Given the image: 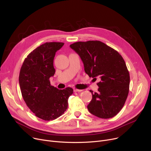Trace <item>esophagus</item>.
<instances>
[{"mask_svg": "<svg viewBox=\"0 0 151 151\" xmlns=\"http://www.w3.org/2000/svg\"><path fill=\"white\" fill-rule=\"evenodd\" d=\"M82 90L81 89H74V92H81Z\"/></svg>", "mask_w": 151, "mask_h": 151, "instance_id": "obj_1", "label": "esophagus"}]
</instances>
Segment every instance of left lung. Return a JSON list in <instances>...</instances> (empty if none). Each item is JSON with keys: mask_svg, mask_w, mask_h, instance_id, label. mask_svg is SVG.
<instances>
[{"mask_svg": "<svg viewBox=\"0 0 151 151\" xmlns=\"http://www.w3.org/2000/svg\"><path fill=\"white\" fill-rule=\"evenodd\" d=\"M70 46L80 56L86 73L100 78L98 92L90 91L89 111L102 119L113 117L124 106L129 92L130 75L124 59L100 41L78 42Z\"/></svg>", "mask_w": 151, "mask_h": 151, "instance_id": "1", "label": "left lung"}]
</instances>
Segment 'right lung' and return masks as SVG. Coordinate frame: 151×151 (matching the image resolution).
Returning <instances> with one entry per match:
<instances>
[{
    "label": "right lung",
    "mask_w": 151,
    "mask_h": 151,
    "mask_svg": "<svg viewBox=\"0 0 151 151\" xmlns=\"http://www.w3.org/2000/svg\"><path fill=\"white\" fill-rule=\"evenodd\" d=\"M64 45L46 42L32 51L20 70L19 83L22 98L35 115L45 121L54 120L68 108V99L73 92L71 88L60 90L51 85L55 73L53 61L55 52Z\"/></svg>",
    "instance_id": "add662e5"
}]
</instances>
